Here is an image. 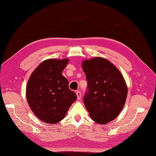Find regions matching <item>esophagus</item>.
I'll return each mask as SVG.
<instances>
[{"instance_id": "obj_1", "label": "esophagus", "mask_w": 156, "mask_h": 156, "mask_svg": "<svg viewBox=\"0 0 156 156\" xmlns=\"http://www.w3.org/2000/svg\"><path fill=\"white\" fill-rule=\"evenodd\" d=\"M76 96H77V98H78V100H80V98H81V92H80V91H79V90H78V91H77V92H76Z\"/></svg>"}]
</instances>
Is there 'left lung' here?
Wrapping results in <instances>:
<instances>
[{
	"label": "left lung",
	"instance_id": "8db88e82",
	"mask_svg": "<svg viewBox=\"0 0 156 156\" xmlns=\"http://www.w3.org/2000/svg\"><path fill=\"white\" fill-rule=\"evenodd\" d=\"M88 82L84 103L94 121L105 124L124 107L128 88L122 74L110 62L97 57L82 62Z\"/></svg>",
	"mask_w": 156,
	"mask_h": 156
}]
</instances>
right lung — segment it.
Instances as JSON below:
<instances>
[{
	"label": "right lung",
	"mask_w": 156,
	"mask_h": 156,
	"mask_svg": "<svg viewBox=\"0 0 156 156\" xmlns=\"http://www.w3.org/2000/svg\"><path fill=\"white\" fill-rule=\"evenodd\" d=\"M68 62V59L42 62L28 81L29 106L41 120L48 124L61 121L77 99L76 94L69 89L68 80L62 74Z\"/></svg>",
	"instance_id": "obj_1"
}]
</instances>
